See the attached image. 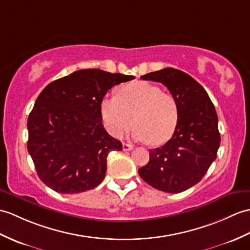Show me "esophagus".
<instances>
[{
	"label": "esophagus",
	"instance_id": "obj_1",
	"mask_svg": "<svg viewBox=\"0 0 250 250\" xmlns=\"http://www.w3.org/2000/svg\"><path fill=\"white\" fill-rule=\"evenodd\" d=\"M123 149H124V151H131V150L133 149V146H132V145H130V144H125V143H124V145H123Z\"/></svg>",
	"mask_w": 250,
	"mask_h": 250
}]
</instances>
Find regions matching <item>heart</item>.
<instances>
[{"label":"heart","instance_id":"obj_1","mask_svg":"<svg viewBox=\"0 0 250 250\" xmlns=\"http://www.w3.org/2000/svg\"><path fill=\"white\" fill-rule=\"evenodd\" d=\"M100 112L104 126L114 137L123 136L134 123L133 138L153 145L166 143L179 120L175 97L149 82L127 84L121 87L119 95L104 96Z\"/></svg>","mask_w":250,"mask_h":250}]
</instances>
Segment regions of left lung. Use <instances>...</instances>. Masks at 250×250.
Here are the masks:
<instances>
[{
  "label": "left lung",
  "mask_w": 250,
  "mask_h": 250,
  "mask_svg": "<svg viewBox=\"0 0 250 250\" xmlns=\"http://www.w3.org/2000/svg\"><path fill=\"white\" fill-rule=\"evenodd\" d=\"M141 78L167 87L177 100L179 120L169 141L149 150L148 164L138 173L156 189L181 193L200 182L216 159L220 134L215 107L204 87L178 69L164 68Z\"/></svg>",
  "instance_id": "8db88e82"
}]
</instances>
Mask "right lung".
Wrapping results in <instances>:
<instances>
[{"label": "right lung", "instance_id": "1", "mask_svg": "<svg viewBox=\"0 0 250 250\" xmlns=\"http://www.w3.org/2000/svg\"><path fill=\"white\" fill-rule=\"evenodd\" d=\"M133 75L83 69L44 87L27 119V150L40 180L61 194L95 188L123 144L104 129L102 98Z\"/></svg>", "mask_w": 250, "mask_h": 250}]
</instances>
